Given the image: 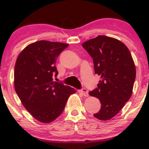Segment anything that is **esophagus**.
I'll use <instances>...</instances> for the list:
<instances>
[{"label": "esophagus", "mask_w": 149, "mask_h": 149, "mask_svg": "<svg viewBox=\"0 0 149 149\" xmlns=\"http://www.w3.org/2000/svg\"><path fill=\"white\" fill-rule=\"evenodd\" d=\"M79 92L82 95H84V97H87L88 95V91L86 88H81V89L79 90Z\"/></svg>", "instance_id": "esophagus-1"}]
</instances>
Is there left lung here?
I'll list each match as a JSON object with an SVG mask.
<instances>
[{"mask_svg": "<svg viewBox=\"0 0 149 149\" xmlns=\"http://www.w3.org/2000/svg\"><path fill=\"white\" fill-rule=\"evenodd\" d=\"M93 58L95 73L101 76L89 94L100 100L101 109L94 116L108 120L130 100L136 79V66L128 48L115 38L98 36L82 44Z\"/></svg>", "mask_w": 149, "mask_h": 149, "instance_id": "1", "label": "left lung"}]
</instances>
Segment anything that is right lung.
Returning a JSON list of instances; mask_svg holds the SVG:
<instances>
[{"mask_svg":"<svg viewBox=\"0 0 149 149\" xmlns=\"http://www.w3.org/2000/svg\"><path fill=\"white\" fill-rule=\"evenodd\" d=\"M68 44L36 42L19 54L14 69V87L26 110L36 120L50 123L62 114L74 88L54 81L56 59Z\"/></svg>","mask_w":149,"mask_h":149,"instance_id":"obj_1","label":"right lung"}]
</instances>
